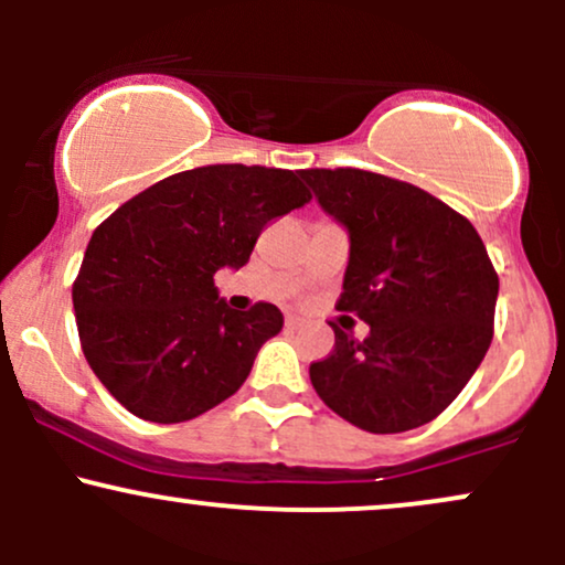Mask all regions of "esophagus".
Masks as SVG:
<instances>
[{
    "label": "esophagus",
    "instance_id": "34e87169",
    "mask_svg": "<svg viewBox=\"0 0 565 565\" xmlns=\"http://www.w3.org/2000/svg\"><path fill=\"white\" fill-rule=\"evenodd\" d=\"M305 323V319H300V316H287V329H300Z\"/></svg>",
    "mask_w": 565,
    "mask_h": 565
}]
</instances>
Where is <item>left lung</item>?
<instances>
[{
    "label": "left lung",
    "instance_id": "left-lung-1",
    "mask_svg": "<svg viewBox=\"0 0 565 565\" xmlns=\"http://www.w3.org/2000/svg\"><path fill=\"white\" fill-rule=\"evenodd\" d=\"M321 210L350 236L337 310L369 323L310 364L332 412L369 433L436 419L481 366L494 337L499 278L470 220L417 185L364 170H302Z\"/></svg>",
    "mask_w": 565,
    "mask_h": 565
}]
</instances>
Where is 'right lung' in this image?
<instances>
[{
	"mask_svg": "<svg viewBox=\"0 0 565 565\" xmlns=\"http://www.w3.org/2000/svg\"><path fill=\"white\" fill-rule=\"evenodd\" d=\"M308 201L291 170L210 164L97 225L71 295L84 359L127 412L185 423L244 385L284 316L270 302L233 310L215 274L249 263L265 225Z\"/></svg>",
	"mask_w": 565,
	"mask_h": 565,
	"instance_id": "right-lung-1",
	"label": "right lung"
}]
</instances>
